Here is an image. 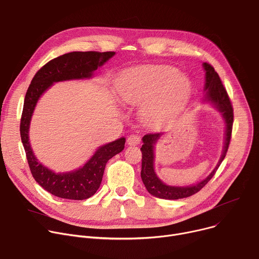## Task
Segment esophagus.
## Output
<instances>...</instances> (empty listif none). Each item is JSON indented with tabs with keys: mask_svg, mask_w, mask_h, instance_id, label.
I'll list each match as a JSON object with an SVG mask.
<instances>
[{
	"mask_svg": "<svg viewBox=\"0 0 259 259\" xmlns=\"http://www.w3.org/2000/svg\"><path fill=\"white\" fill-rule=\"evenodd\" d=\"M141 143V136L139 134H131L128 136L127 144L130 146H136Z\"/></svg>",
	"mask_w": 259,
	"mask_h": 259,
	"instance_id": "obj_1",
	"label": "esophagus"
}]
</instances>
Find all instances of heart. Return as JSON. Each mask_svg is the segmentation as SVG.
<instances>
[{
    "instance_id": "obj_1",
    "label": "heart",
    "mask_w": 259,
    "mask_h": 259,
    "mask_svg": "<svg viewBox=\"0 0 259 259\" xmlns=\"http://www.w3.org/2000/svg\"><path fill=\"white\" fill-rule=\"evenodd\" d=\"M117 92L128 104L150 100L145 115L157 122L183 104L191 93V82L175 67L142 66L124 74Z\"/></svg>"
}]
</instances>
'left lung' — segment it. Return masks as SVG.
<instances>
[{
  "mask_svg": "<svg viewBox=\"0 0 259 259\" xmlns=\"http://www.w3.org/2000/svg\"><path fill=\"white\" fill-rule=\"evenodd\" d=\"M203 67L205 70V100L211 102L212 104L219 109L222 113L224 119L226 123V136H225V145H224V151L222 157L217 164L215 168L211 171L210 175L205 178L203 181L189 185V186H169L164 184L154 171V145L162 136V132L159 133H148L143 137L144 145L141 148L143 153L142 159V171L141 176L143 182L147 188V191L157 198L166 199V200H177L191 197L197 194L199 191L209 182V180L214 176L217 169L222 163L223 159L225 158L226 153L228 151V147L231 140L232 133V125H233V108L231 105V101L227 94L226 89L220 79L219 74L214 71L212 65L205 62L203 63Z\"/></svg>",
  "mask_w": 259,
  "mask_h": 259,
  "instance_id": "8db88e82",
  "label": "left lung"
}]
</instances>
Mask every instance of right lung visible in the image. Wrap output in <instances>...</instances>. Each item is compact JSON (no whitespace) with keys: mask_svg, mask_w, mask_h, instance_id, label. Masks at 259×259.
<instances>
[{"mask_svg":"<svg viewBox=\"0 0 259 259\" xmlns=\"http://www.w3.org/2000/svg\"><path fill=\"white\" fill-rule=\"evenodd\" d=\"M115 52H71L50 60L33 77L26 93L21 118V139L31 174L50 194L62 199L85 200L94 196L102 182L107 161L125 148L124 137L100 147L81 168L67 173H54L34 155L29 142L31 117L40 96L54 82L91 78L98 67Z\"/></svg>","mask_w":259,"mask_h":259,"instance_id":"1","label":"right lung"}]
</instances>
